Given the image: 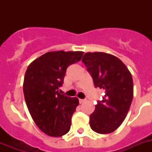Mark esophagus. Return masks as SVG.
<instances>
[{
  "mask_svg": "<svg viewBox=\"0 0 152 152\" xmlns=\"http://www.w3.org/2000/svg\"><path fill=\"white\" fill-rule=\"evenodd\" d=\"M79 102H80V103L82 104L85 102V99H79Z\"/></svg>",
  "mask_w": 152,
  "mask_h": 152,
  "instance_id": "esophagus-1",
  "label": "esophagus"
}]
</instances>
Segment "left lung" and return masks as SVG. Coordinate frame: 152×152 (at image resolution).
<instances>
[{
  "label": "left lung",
  "instance_id": "8db88e82",
  "mask_svg": "<svg viewBox=\"0 0 152 152\" xmlns=\"http://www.w3.org/2000/svg\"><path fill=\"white\" fill-rule=\"evenodd\" d=\"M82 61L95 88L102 89L105 93L90 115V126L100 134L110 133L124 121L132 103V75L119 58L106 53H86Z\"/></svg>",
  "mask_w": 152,
  "mask_h": 152
}]
</instances>
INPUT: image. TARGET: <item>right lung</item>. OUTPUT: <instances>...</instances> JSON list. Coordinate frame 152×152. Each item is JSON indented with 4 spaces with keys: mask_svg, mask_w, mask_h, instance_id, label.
Here are the masks:
<instances>
[{
    "mask_svg": "<svg viewBox=\"0 0 152 152\" xmlns=\"http://www.w3.org/2000/svg\"><path fill=\"white\" fill-rule=\"evenodd\" d=\"M83 54L81 51L48 52L27 67L23 81L26 104L37 126L48 136L61 137L70 129L79 100L61 94L59 88L67 68L80 61Z\"/></svg>",
    "mask_w": 152,
    "mask_h": 152,
    "instance_id": "right-lung-1",
    "label": "right lung"
}]
</instances>
